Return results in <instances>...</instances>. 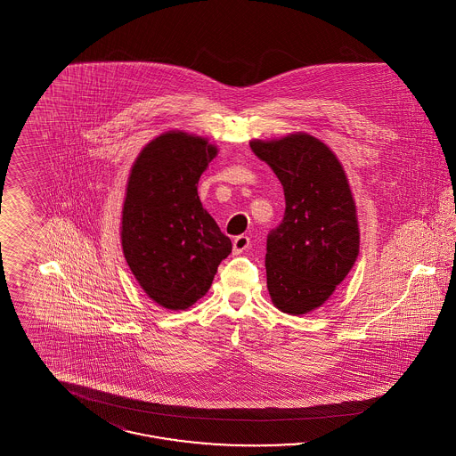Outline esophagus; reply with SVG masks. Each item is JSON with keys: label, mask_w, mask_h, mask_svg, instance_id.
<instances>
[{"label": "esophagus", "mask_w": 456, "mask_h": 456, "mask_svg": "<svg viewBox=\"0 0 456 456\" xmlns=\"http://www.w3.org/2000/svg\"><path fill=\"white\" fill-rule=\"evenodd\" d=\"M249 248V238L248 236H238V238H234V242H232V251H234V255H240L242 251H246Z\"/></svg>", "instance_id": "34e87169"}]
</instances>
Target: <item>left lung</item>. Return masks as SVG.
<instances>
[{"label": "left lung", "instance_id": "obj_1", "mask_svg": "<svg viewBox=\"0 0 456 456\" xmlns=\"http://www.w3.org/2000/svg\"><path fill=\"white\" fill-rule=\"evenodd\" d=\"M282 183L285 216L266 239V287L287 314L330 299L359 256V222L347 175L331 149L307 133L251 140Z\"/></svg>", "mask_w": 456, "mask_h": 456}]
</instances>
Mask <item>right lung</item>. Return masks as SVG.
Masks as SVG:
<instances>
[{
  "instance_id": "right-lung-1",
  "label": "right lung",
  "mask_w": 456,
  "mask_h": 456,
  "mask_svg": "<svg viewBox=\"0 0 456 456\" xmlns=\"http://www.w3.org/2000/svg\"><path fill=\"white\" fill-rule=\"evenodd\" d=\"M218 149L186 131H166L133 162L121 216V246L131 273L160 307L201 299L232 242L203 208L198 181Z\"/></svg>"
}]
</instances>
